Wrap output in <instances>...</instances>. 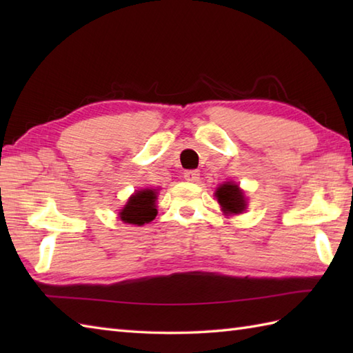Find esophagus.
Segmentation results:
<instances>
[{"mask_svg":"<svg viewBox=\"0 0 353 353\" xmlns=\"http://www.w3.org/2000/svg\"><path fill=\"white\" fill-rule=\"evenodd\" d=\"M199 176H200V172L197 170H188V171L183 172L185 181H188V182H197Z\"/></svg>","mask_w":353,"mask_h":353,"instance_id":"34e87169","label":"esophagus"}]
</instances>
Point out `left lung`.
<instances>
[{
    "mask_svg": "<svg viewBox=\"0 0 353 353\" xmlns=\"http://www.w3.org/2000/svg\"><path fill=\"white\" fill-rule=\"evenodd\" d=\"M215 197L219 200L221 211L226 215L241 214L247 208L244 192L236 183H232V182L221 183L215 191Z\"/></svg>",
    "mask_w": 353,
    "mask_h": 353,
    "instance_id": "1",
    "label": "left lung"
}]
</instances>
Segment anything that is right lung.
I'll list each match as a JSON object with an SVG mask.
<instances>
[{
    "label": "right lung",
    "mask_w": 353,
    "mask_h": 353,
    "mask_svg": "<svg viewBox=\"0 0 353 353\" xmlns=\"http://www.w3.org/2000/svg\"><path fill=\"white\" fill-rule=\"evenodd\" d=\"M156 199L157 191L156 190H141L133 194V196L127 200L124 208L119 211V219L127 224H142L150 223L154 220L157 214L156 209Z\"/></svg>",
    "instance_id": "add662e5"
}]
</instances>
